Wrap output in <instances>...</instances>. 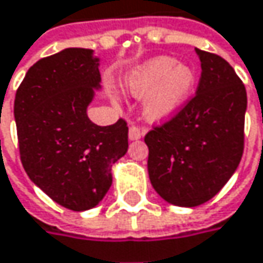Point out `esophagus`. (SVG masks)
Returning <instances> with one entry per match:
<instances>
[{"label":"esophagus","mask_w":263,"mask_h":263,"mask_svg":"<svg viewBox=\"0 0 263 263\" xmlns=\"http://www.w3.org/2000/svg\"><path fill=\"white\" fill-rule=\"evenodd\" d=\"M141 137H143V131L138 126H134L132 125L131 128H129V140H138Z\"/></svg>","instance_id":"obj_1"}]
</instances>
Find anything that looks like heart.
Masks as SVG:
<instances>
[{"label": "heart", "mask_w": 263, "mask_h": 263, "mask_svg": "<svg viewBox=\"0 0 263 263\" xmlns=\"http://www.w3.org/2000/svg\"><path fill=\"white\" fill-rule=\"evenodd\" d=\"M196 83V74L177 59L159 56L147 61L129 77V89L146 100V115L150 120L174 116L187 102Z\"/></svg>", "instance_id": "obj_1"}]
</instances>
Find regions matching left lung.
Wrapping results in <instances>:
<instances>
[{"instance_id": "obj_1", "label": "left lung", "mask_w": 263, "mask_h": 263, "mask_svg": "<svg viewBox=\"0 0 263 263\" xmlns=\"http://www.w3.org/2000/svg\"><path fill=\"white\" fill-rule=\"evenodd\" d=\"M195 52L202 68L195 97L144 137L152 186L178 207L201 205L220 192L244 150L246 87L222 56Z\"/></svg>"}]
</instances>
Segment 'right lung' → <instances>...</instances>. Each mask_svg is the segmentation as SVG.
Here are the masks:
<instances>
[{
    "label": "right lung",
    "mask_w": 263,
    "mask_h": 263,
    "mask_svg": "<svg viewBox=\"0 0 263 263\" xmlns=\"http://www.w3.org/2000/svg\"><path fill=\"white\" fill-rule=\"evenodd\" d=\"M90 49H65L35 62L17 87L14 119L28 177L72 211L93 209L111 186V165L128 150V125L98 126L86 108L100 87Z\"/></svg>",
    "instance_id": "obj_1"
}]
</instances>
